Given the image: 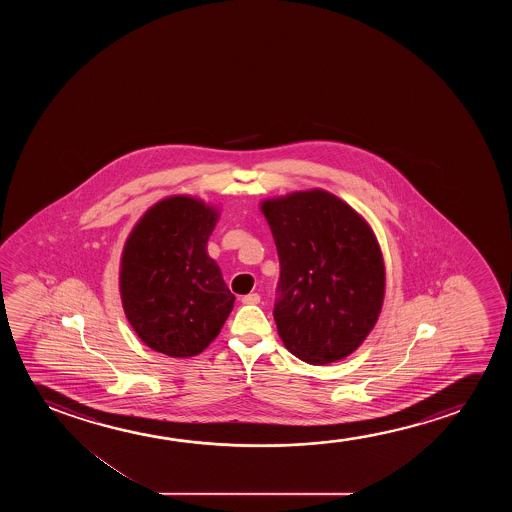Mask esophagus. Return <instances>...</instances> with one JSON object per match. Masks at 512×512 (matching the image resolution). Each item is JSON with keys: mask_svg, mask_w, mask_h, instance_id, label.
I'll use <instances>...</instances> for the list:
<instances>
[{"mask_svg": "<svg viewBox=\"0 0 512 512\" xmlns=\"http://www.w3.org/2000/svg\"><path fill=\"white\" fill-rule=\"evenodd\" d=\"M241 302H243V304H259L260 295L259 294L243 295V297H241Z\"/></svg>", "mask_w": 512, "mask_h": 512, "instance_id": "esophagus-1", "label": "esophagus"}]
</instances>
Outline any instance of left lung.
I'll return each instance as SVG.
<instances>
[{
	"label": "left lung",
	"instance_id": "obj_1",
	"mask_svg": "<svg viewBox=\"0 0 512 512\" xmlns=\"http://www.w3.org/2000/svg\"><path fill=\"white\" fill-rule=\"evenodd\" d=\"M280 259L273 316L287 350L330 364L362 344L378 320L385 266L369 225L323 190L262 203Z\"/></svg>",
	"mask_w": 512,
	"mask_h": 512
}]
</instances>
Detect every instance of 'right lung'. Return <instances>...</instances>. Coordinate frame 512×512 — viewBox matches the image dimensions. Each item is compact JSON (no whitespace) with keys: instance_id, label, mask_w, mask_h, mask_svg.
Wrapping results in <instances>:
<instances>
[{"instance_id":"right-lung-1","label":"right lung","mask_w":512,"mask_h":512,"mask_svg":"<svg viewBox=\"0 0 512 512\" xmlns=\"http://www.w3.org/2000/svg\"><path fill=\"white\" fill-rule=\"evenodd\" d=\"M217 211L176 196L155 204L127 239L120 294L127 320L152 350L194 357L218 336L234 306L206 243Z\"/></svg>"}]
</instances>
